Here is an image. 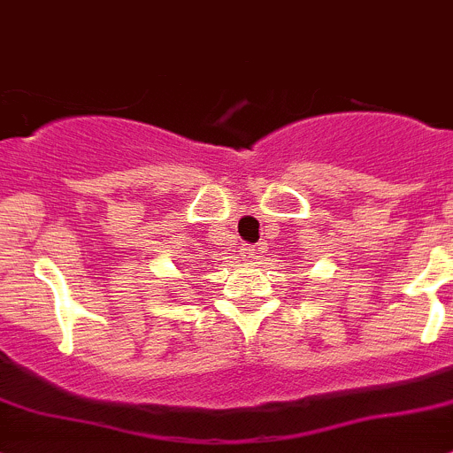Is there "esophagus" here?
<instances>
[{
  "instance_id": "obj_1",
  "label": "esophagus",
  "mask_w": 453,
  "mask_h": 453,
  "mask_svg": "<svg viewBox=\"0 0 453 453\" xmlns=\"http://www.w3.org/2000/svg\"><path fill=\"white\" fill-rule=\"evenodd\" d=\"M241 254H243V258H250V260H252V258H256V254H258V250L252 248V245H245L243 252H241Z\"/></svg>"
}]
</instances>
